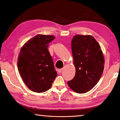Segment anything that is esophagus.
Here are the masks:
<instances>
[{
  "mask_svg": "<svg viewBox=\"0 0 120 120\" xmlns=\"http://www.w3.org/2000/svg\"><path fill=\"white\" fill-rule=\"evenodd\" d=\"M62 70V69H58V71L59 73V74H60V73L61 72V71Z\"/></svg>",
  "mask_w": 120,
  "mask_h": 120,
  "instance_id": "obj_1",
  "label": "esophagus"
}]
</instances>
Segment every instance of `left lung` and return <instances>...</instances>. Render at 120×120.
<instances>
[{
	"mask_svg": "<svg viewBox=\"0 0 120 120\" xmlns=\"http://www.w3.org/2000/svg\"><path fill=\"white\" fill-rule=\"evenodd\" d=\"M71 50L76 74L68 85L75 92L84 94L100 79L104 68V56L101 46L92 35L74 36Z\"/></svg>",
	"mask_w": 120,
	"mask_h": 120,
	"instance_id": "left-lung-1",
	"label": "left lung"
}]
</instances>
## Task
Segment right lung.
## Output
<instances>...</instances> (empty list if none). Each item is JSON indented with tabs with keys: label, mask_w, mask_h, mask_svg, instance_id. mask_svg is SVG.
<instances>
[{
	"label": "right lung",
	"mask_w": 120,
	"mask_h": 120,
	"mask_svg": "<svg viewBox=\"0 0 120 120\" xmlns=\"http://www.w3.org/2000/svg\"><path fill=\"white\" fill-rule=\"evenodd\" d=\"M55 37L37 35L24 44L17 60L18 70L24 82L36 93L47 91L57 76L48 47Z\"/></svg>",
	"instance_id": "1"
}]
</instances>
